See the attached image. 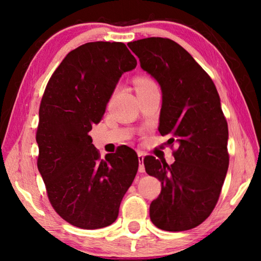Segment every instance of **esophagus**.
Masks as SVG:
<instances>
[{"label":"esophagus","mask_w":261,"mask_h":261,"mask_svg":"<svg viewBox=\"0 0 261 261\" xmlns=\"http://www.w3.org/2000/svg\"><path fill=\"white\" fill-rule=\"evenodd\" d=\"M138 160H139V173H144L145 171V166H144V154L138 153Z\"/></svg>","instance_id":"esophagus-1"}]
</instances>
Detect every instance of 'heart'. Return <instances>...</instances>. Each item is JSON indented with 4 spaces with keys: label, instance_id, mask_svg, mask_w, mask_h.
<instances>
[{
    "label": "heart",
    "instance_id": "1",
    "mask_svg": "<svg viewBox=\"0 0 261 261\" xmlns=\"http://www.w3.org/2000/svg\"><path fill=\"white\" fill-rule=\"evenodd\" d=\"M154 82L152 79H149L147 77H138L135 81V85H136V90H139V88L146 87L149 85H153Z\"/></svg>",
    "mask_w": 261,
    "mask_h": 261
}]
</instances>
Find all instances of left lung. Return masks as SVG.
<instances>
[{
	"label": "left lung",
	"mask_w": 261,
	"mask_h": 261,
	"mask_svg": "<svg viewBox=\"0 0 261 261\" xmlns=\"http://www.w3.org/2000/svg\"><path fill=\"white\" fill-rule=\"evenodd\" d=\"M127 46L161 86L159 132L178 143L173 165L144 159L146 173L162 184L149 216L162 230H189L213 212L227 175L228 124L220 96L208 73L177 42L146 38Z\"/></svg>",
	"instance_id": "8db88e82"
}]
</instances>
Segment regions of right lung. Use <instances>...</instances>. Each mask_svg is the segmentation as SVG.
Segmentation results:
<instances>
[{
	"instance_id": "obj_1",
	"label": "right lung",
	"mask_w": 261,
	"mask_h": 261,
	"mask_svg": "<svg viewBox=\"0 0 261 261\" xmlns=\"http://www.w3.org/2000/svg\"><path fill=\"white\" fill-rule=\"evenodd\" d=\"M136 65L123 42H87L64 57L43 92L38 169L53 208L74 227L112 224L136 177L134 149L122 147L102 160L88 136L102 120L118 79Z\"/></svg>"
}]
</instances>
